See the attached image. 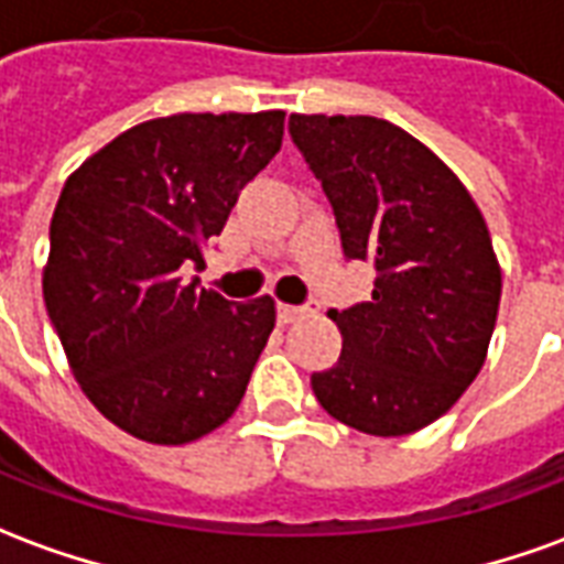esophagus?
<instances>
[{
	"label": "esophagus",
	"mask_w": 564,
	"mask_h": 564,
	"mask_svg": "<svg viewBox=\"0 0 564 564\" xmlns=\"http://www.w3.org/2000/svg\"><path fill=\"white\" fill-rule=\"evenodd\" d=\"M304 313H311V307H304V304H283V301H278V322H281V325H290V322L301 319Z\"/></svg>",
	"instance_id": "1"
}]
</instances>
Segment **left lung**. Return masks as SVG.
<instances>
[{"label": "left lung", "instance_id": "1", "mask_svg": "<svg viewBox=\"0 0 564 564\" xmlns=\"http://www.w3.org/2000/svg\"><path fill=\"white\" fill-rule=\"evenodd\" d=\"M292 144L322 183L343 253L376 269L372 299L328 311L343 334L313 372L319 405L376 437L435 423L488 355L500 265L462 180L405 129L369 115H292Z\"/></svg>", "mask_w": 564, "mask_h": 564}]
</instances>
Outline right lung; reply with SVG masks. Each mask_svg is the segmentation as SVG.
Returning <instances> with one entry per match:
<instances>
[{"instance_id":"obj_1","label":"right lung","mask_w":564,"mask_h":564,"mask_svg":"<svg viewBox=\"0 0 564 564\" xmlns=\"http://www.w3.org/2000/svg\"><path fill=\"white\" fill-rule=\"evenodd\" d=\"M283 111L171 115L94 153L62 188L46 313L85 397L148 444L227 423L274 328V301L183 283L242 188L281 150Z\"/></svg>"}]
</instances>
